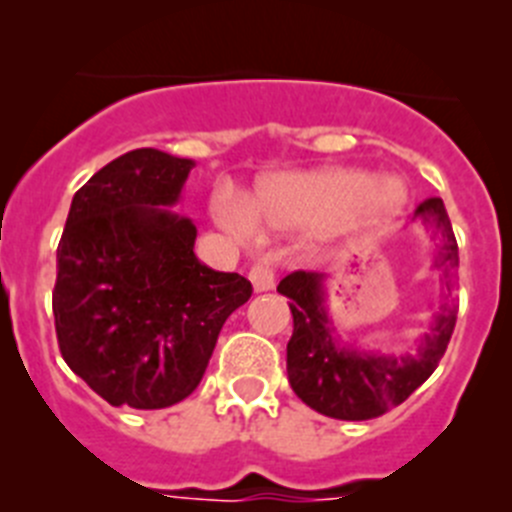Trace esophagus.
<instances>
[{"label":"esophagus","instance_id":"esophagus-1","mask_svg":"<svg viewBox=\"0 0 512 512\" xmlns=\"http://www.w3.org/2000/svg\"><path fill=\"white\" fill-rule=\"evenodd\" d=\"M248 279H251L256 292H269V289H274L277 271H274V266L269 264H253L251 271H248Z\"/></svg>","mask_w":512,"mask_h":512}]
</instances>
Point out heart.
<instances>
[{
    "mask_svg": "<svg viewBox=\"0 0 512 512\" xmlns=\"http://www.w3.org/2000/svg\"><path fill=\"white\" fill-rule=\"evenodd\" d=\"M397 179H374L359 169H320L307 174H274L261 179L235 202H217L215 220L235 235L253 228H297L341 215L348 225H379L405 207Z\"/></svg>",
    "mask_w": 512,
    "mask_h": 512,
    "instance_id": "b5f03b06",
    "label": "heart"
}]
</instances>
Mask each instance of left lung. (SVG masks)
Masks as SVG:
<instances>
[{
    "mask_svg": "<svg viewBox=\"0 0 512 512\" xmlns=\"http://www.w3.org/2000/svg\"><path fill=\"white\" fill-rule=\"evenodd\" d=\"M415 215L438 235L436 266L454 284L459 266L451 220L441 197L420 202ZM325 274L292 271L279 282V295L289 297L295 330L287 343V374L295 395L320 415L336 420H372L408 400L431 377L456 325V307L443 302L415 354H382L343 346L325 312Z\"/></svg>",
    "mask_w": 512,
    "mask_h": 512,
    "instance_id": "left-lung-1",
    "label": "left lung"
}]
</instances>
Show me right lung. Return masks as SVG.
Masks as SVG:
<instances>
[{
  "mask_svg": "<svg viewBox=\"0 0 512 512\" xmlns=\"http://www.w3.org/2000/svg\"><path fill=\"white\" fill-rule=\"evenodd\" d=\"M192 158L135 148L74 194L58 243L53 318L71 372L120 408L158 410L202 382L217 336L253 287L194 256L171 212Z\"/></svg>",
  "mask_w": 512,
  "mask_h": 512,
  "instance_id": "add662e5",
  "label": "right lung"
}]
</instances>
